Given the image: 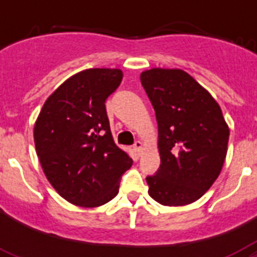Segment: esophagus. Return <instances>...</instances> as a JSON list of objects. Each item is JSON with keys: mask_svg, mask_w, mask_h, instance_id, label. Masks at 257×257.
Returning a JSON list of instances; mask_svg holds the SVG:
<instances>
[{"mask_svg": "<svg viewBox=\"0 0 257 257\" xmlns=\"http://www.w3.org/2000/svg\"><path fill=\"white\" fill-rule=\"evenodd\" d=\"M133 149L136 151L137 155H140L141 151H143V143H141V141H136L135 145H133Z\"/></svg>", "mask_w": 257, "mask_h": 257, "instance_id": "34e87169", "label": "esophagus"}]
</instances>
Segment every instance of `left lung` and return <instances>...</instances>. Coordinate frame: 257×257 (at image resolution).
<instances>
[{
    "label": "left lung",
    "mask_w": 257,
    "mask_h": 257,
    "mask_svg": "<svg viewBox=\"0 0 257 257\" xmlns=\"http://www.w3.org/2000/svg\"><path fill=\"white\" fill-rule=\"evenodd\" d=\"M141 84L159 125L160 168L148 176L149 196L168 207L199 200L219 177L229 128L219 104L181 69L145 70Z\"/></svg>",
    "instance_id": "8db88e82"
}]
</instances>
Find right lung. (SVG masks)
Wrapping results in <instances>:
<instances>
[{"mask_svg":"<svg viewBox=\"0 0 257 257\" xmlns=\"http://www.w3.org/2000/svg\"><path fill=\"white\" fill-rule=\"evenodd\" d=\"M122 80L120 69L82 70L54 90L34 124V144L46 179L66 201L104 205L118 193L132 159L114 144L105 100Z\"/></svg>","mask_w":257,"mask_h":257,"instance_id":"right-lung-1","label":"right lung"}]
</instances>
